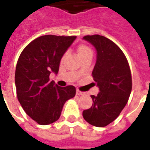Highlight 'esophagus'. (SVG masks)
<instances>
[{
  "label": "esophagus",
  "mask_w": 150,
  "mask_h": 150,
  "mask_svg": "<svg viewBox=\"0 0 150 150\" xmlns=\"http://www.w3.org/2000/svg\"><path fill=\"white\" fill-rule=\"evenodd\" d=\"M76 95H78V96H81V95H83V92L77 89V90H76Z\"/></svg>",
  "instance_id": "esophagus-1"
}]
</instances>
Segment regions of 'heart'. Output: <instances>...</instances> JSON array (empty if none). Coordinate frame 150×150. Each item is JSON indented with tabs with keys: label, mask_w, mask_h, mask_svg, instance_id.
<instances>
[{
	"label": "heart",
	"mask_w": 150,
	"mask_h": 150,
	"mask_svg": "<svg viewBox=\"0 0 150 150\" xmlns=\"http://www.w3.org/2000/svg\"><path fill=\"white\" fill-rule=\"evenodd\" d=\"M77 50H78L79 55L80 56L81 58H83V56L87 55L88 54H92L91 48L88 47V46L84 45V44H80V45L78 46ZM80 71H81V70H79L78 72H80Z\"/></svg>",
	"instance_id": "heart-1"
}]
</instances>
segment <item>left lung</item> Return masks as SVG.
Here are the masks:
<instances>
[{
	"label": "left lung",
	"mask_w": 150,
	"mask_h": 150,
	"mask_svg": "<svg viewBox=\"0 0 150 150\" xmlns=\"http://www.w3.org/2000/svg\"><path fill=\"white\" fill-rule=\"evenodd\" d=\"M97 51L92 77L100 88L91 96L93 104L83 110L84 120L96 127H105L118 117L125 107L132 91V75L125 54L112 41L99 34L87 35Z\"/></svg>",
	"instance_id": "left-lung-1"
}]
</instances>
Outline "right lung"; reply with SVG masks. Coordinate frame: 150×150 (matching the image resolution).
<instances>
[{
	"label": "right lung",
	"mask_w": 150,
	"mask_h": 150,
	"mask_svg": "<svg viewBox=\"0 0 150 150\" xmlns=\"http://www.w3.org/2000/svg\"><path fill=\"white\" fill-rule=\"evenodd\" d=\"M76 36L44 35L22 50L15 71L18 101L25 113L42 125L58 120L67 100L75 96L72 85L59 87L50 82V74L59 71L63 54Z\"/></svg>",
	"instance_id": "1"
}]
</instances>
